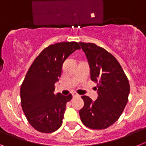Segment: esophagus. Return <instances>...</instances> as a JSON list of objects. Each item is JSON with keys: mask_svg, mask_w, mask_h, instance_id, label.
I'll return each mask as SVG.
<instances>
[{"mask_svg": "<svg viewBox=\"0 0 146 146\" xmlns=\"http://www.w3.org/2000/svg\"><path fill=\"white\" fill-rule=\"evenodd\" d=\"M72 95H73V98H76V97H80L79 94H78L76 92H73V93H72Z\"/></svg>", "mask_w": 146, "mask_h": 146, "instance_id": "esophagus-1", "label": "esophagus"}]
</instances>
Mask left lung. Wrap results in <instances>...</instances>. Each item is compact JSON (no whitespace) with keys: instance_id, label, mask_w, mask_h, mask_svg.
Instances as JSON below:
<instances>
[{"instance_id":"obj_1","label":"left lung","mask_w":146,"mask_h":146,"mask_svg":"<svg viewBox=\"0 0 146 146\" xmlns=\"http://www.w3.org/2000/svg\"><path fill=\"white\" fill-rule=\"evenodd\" d=\"M86 56L92 81L96 82L98 98L92 101L82 96L84 106L80 110L82 123L93 129H104L119 119L128 102L130 91L128 78L117 60L92 43L79 42Z\"/></svg>"}]
</instances>
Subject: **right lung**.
Here are the masks:
<instances>
[{
  "instance_id": "obj_1",
  "label": "right lung",
  "mask_w": 146,
  "mask_h": 146,
  "mask_svg": "<svg viewBox=\"0 0 146 146\" xmlns=\"http://www.w3.org/2000/svg\"><path fill=\"white\" fill-rule=\"evenodd\" d=\"M81 47L77 42H61L45 48L32 63L20 88L21 106L26 119L43 133L57 130L62 124L66 103L72 94H54V84L69 55Z\"/></svg>"
}]
</instances>
